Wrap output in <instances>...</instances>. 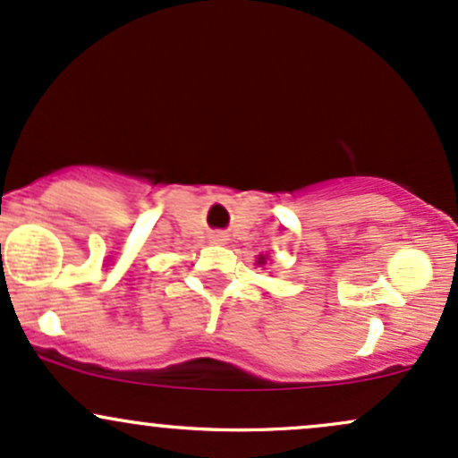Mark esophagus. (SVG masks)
Here are the masks:
<instances>
[{"label": "esophagus", "mask_w": 458, "mask_h": 458, "mask_svg": "<svg viewBox=\"0 0 458 458\" xmlns=\"http://www.w3.org/2000/svg\"><path fill=\"white\" fill-rule=\"evenodd\" d=\"M211 240H214V242H225V240H227V235H225L223 231H214V233H211Z\"/></svg>", "instance_id": "obj_1"}]
</instances>
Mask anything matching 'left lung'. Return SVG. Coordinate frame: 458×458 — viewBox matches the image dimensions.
<instances>
[{"label":"left lung","mask_w":458,"mask_h":458,"mask_svg":"<svg viewBox=\"0 0 458 458\" xmlns=\"http://www.w3.org/2000/svg\"><path fill=\"white\" fill-rule=\"evenodd\" d=\"M259 264H264V258H259Z\"/></svg>","instance_id":"obj_1"}]
</instances>
